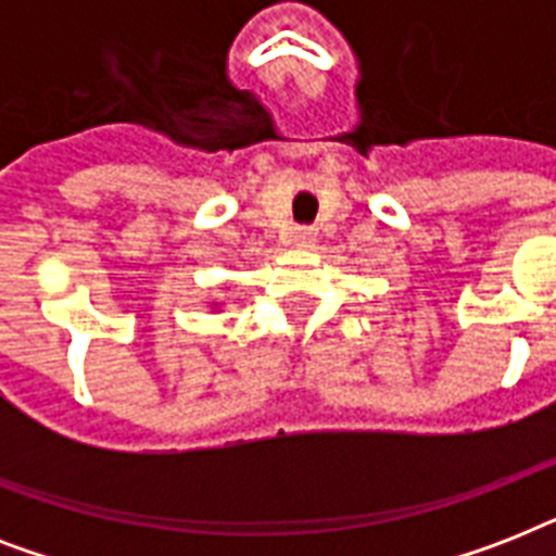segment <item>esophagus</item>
<instances>
[{
    "label": "esophagus",
    "mask_w": 556,
    "mask_h": 556,
    "mask_svg": "<svg viewBox=\"0 0 556 556\" xmlns=\"http://www.w3.org/2000/svg\"><path fill=\"white\" fill-rule=\"evenodd\" d=\"M314 242H317V230H314V227H296L294 244H300V248H312Z\"/></svg>",
    "instance_id": "obj_1"
}]
</instances>
